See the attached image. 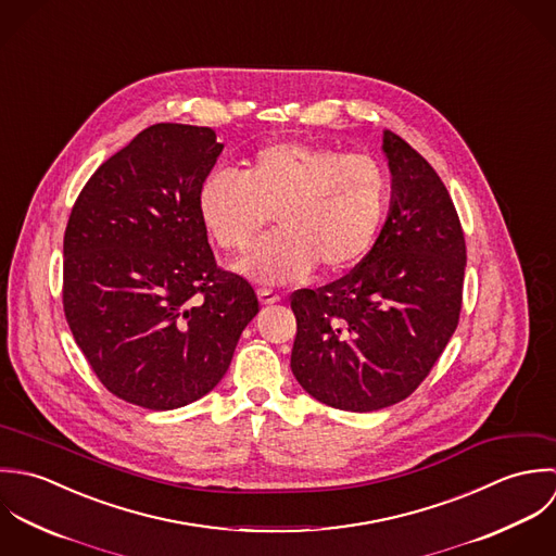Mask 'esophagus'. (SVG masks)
Returning <instances> with one entry per match:
<instances>
[{"mask_svg":"<svg viewBox=\"0 0 556 556\" xmlns=\"http://www.w3.org/2000/svg\"><path fill=\"white\" fill-rule=\"evenodd\" d=\"M257 296H260L262 305H275V303H279V301H281V296H279L277 292H273V290H266V288H262V290L257 292Z\"/></svg>","mask_w":556,"mask_h":556,"instance_id":"esophagus-1","label":"esophagus"}]
</instances>
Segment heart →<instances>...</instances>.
<instances>
[{
  "label": "heart",
  "mask_w": 556,
  "mask_h": 556,
  "mask_svg": "<svg viewBox=\"0 0 556 556\" xmlns=\"http://www.w3.org/2000/svg\"><path fill=\"white\" fill-rule=\"evenodd\" d=\"M389 195V174L369 154L277 141L238 174L213 172L198 211L213 242L231 255L244 253L273 215L279 229L238 268L262 283H290L314 266L339 273L356 264L378 238Z\"/></svg>",
  "instance_id": "heart-1"
}]
</instances>
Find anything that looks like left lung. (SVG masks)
Returning <instances> with one entry per match:
<instances>
[{
	"label": "left lung",
	"instance_id": "left-lung-1",
	"mask_svg": "<svg viewBox=\"0 0 556 556\" xmlns=\"http://www.w3.org/2000/svg\"><path fill=\"white\" fill-rule=\"evenodd\" d=\"M389 217L348 275L296 290L292 374L318 402L371 413L406 400L430 374L462 309L466 242L434 167L384 130Z\"/></svg>",
	"mask_w": 556,
	"mask_h": 556
}]
</instances>
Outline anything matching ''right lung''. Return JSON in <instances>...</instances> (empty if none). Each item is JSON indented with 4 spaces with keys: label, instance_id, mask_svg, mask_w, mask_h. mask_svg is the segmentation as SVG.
<instances>
[{
    "label": "right lung",
    "instance_id": "right-lung-1",
    "mask_svg": "<svg viewBox=\"0 0 556 556\" xmlns=\"http://www.w3.org/2000/svg\"><path fill=\"white\" fill-rule=\"evenodd\" d=\"M208 126L161 122L108 159L64 233V314L115 397L174 410L213 391L260 312L217 266L198 193L222 154Z\"/></svg>",
    "mask_w": 556,
    "mask_h": 556
}]
</instances>
